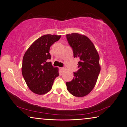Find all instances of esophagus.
Wrapping results in <instances>:
<instances>
[{"label":"esophagus","instance_id":"esophagus-1","mask_svg":"<svg viewBox=\"0 0 127 127\" xmlns=\"http://www.w3.org/2000/svg\"><path fill=\"white\" fill-rule=\"evenodd\" d=\"M59 69H60L61 71H63V70H64V69H65V68H64V67H62V68H59Z\"/></svg>","mask_w":127,"mask_h":127}]
</instances>
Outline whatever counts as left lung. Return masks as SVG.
<instances>
[{
	"mask_svg": "<svg viewBox=\"0 0 127 127\" xmlns=\"http://www.w3.org/2000/svg\"><path fill=\"white\" fill-rule=\"evenodd\" d=\"M66 36L74 57L79 60V69L74 73L73 79L66 83L67 90L74 96L84 97L90 93L96 83L101 70L100 57L88 37L77 33Z\"/></svg>",
	"mask_w": 127,
	"mask_h": 127,
	"instance_id": "8db88e82",
	"label": "left lung"
}]
</instances>
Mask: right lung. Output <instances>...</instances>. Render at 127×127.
I'll return each instance as SVG.
<instances>
[{"label": "right lung", "instance_id": "right-lung-1", "mask_svg": "<svg viewBox=\"0 0 127 127\" xmlns=\"http://www.w3.org/2000/svg\"><path fill=\"white\" fill-rule=\"evenodd\" d=\"M61 36L46 34L39 37L30 46L25 53L22 74L31 91L43 95L51 90L54 79L59 76L58 69L52 65L49 59L50 47Z\"/></svg>", "mask_w": 127, "mask_h": 127}]
</instances>
